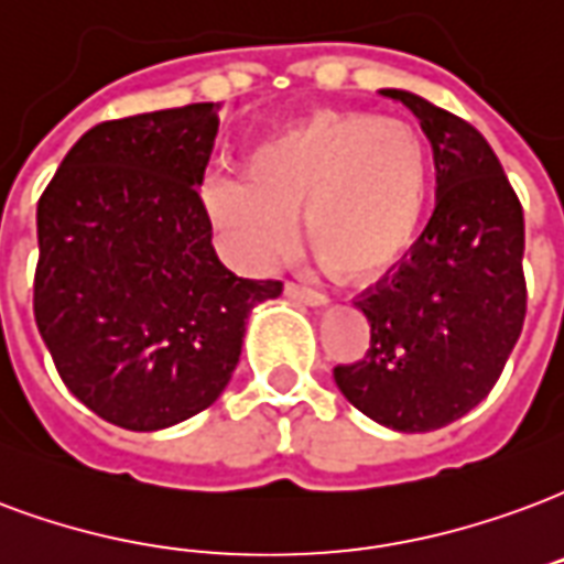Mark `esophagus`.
Instances as JSON below:
<instances>
[{
  "label": "esophagus",
  "instance_id": "obj_1",
  "mask_svg": "<svg viewBox=\"0 0 564 564\" xmlns=\"http://www.w3.org/2000/svg\"><path fill=\"white\" fill-rule=\"evenodd\" d=\"M283 290H286V295H290V299H299V302L311 304V307H319V304L328 302V295L319 293V290H314V286H304V283L290 281L286 286H283Z\"/></svg>",
  "mask_w": 564,
  "mask_h": 564
}]
</instances>
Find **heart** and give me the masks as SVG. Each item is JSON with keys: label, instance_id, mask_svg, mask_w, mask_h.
I'll return each mask as SVG.
<instances>
[{"label": "heart", "instance_id": "b5f03b06", "mask_svg": "<svg viewBox=\"0 0 564 564\" xmlns=\"http://www.w3.org/2000/svg\"><path fill=\"white\" fill-rule=\"evenodd\" d=\"M245 178L212 176L203 208L248 269L304 241L335 278L370 283L406 260L427 215L433 158L424 133L361 110H319L250 145Z\"/></svg>", "mask_w": 564, "mask_h": 564}]
</instances>
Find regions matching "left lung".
Listing matches in <instances>:
<instances>
[{
    "mask_svg": "<svg viewBox=\"0 0 564 564\" xmlns=\"http://www.w3.org/2000/svg\"><path fill=\"white\" fill-rule=\"evenodd\" d=\"M436 161V208L398 271L356 299L370 323L358 361L335 367L344 398L400 433H431L478 406L527 316L523 206L473 124L403 89Z\"/></svg>",
    "mask_w": 564,
    "mask_h": 564,
    "instance_id": "8db88e82",
    "label": "left lung"
}]
</instances>
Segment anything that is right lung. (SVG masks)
<instances>
[{
    "instance_id": "obj_1",
    "label": "right lung",
    "mask_w": 564,
    "mask_h": 564,
    "mask_svg": "<svg viewBox=\"0 0 564 564\" xmlns=\"http://www.w3.org/2000/svg\"><path fill=\"white\" fill-rule=\"evenodd\" d=\"M220 104L95 124L37 199L35 323L74 398L124 431L208 410L281 281L218 260L197 185Z\"/></svg>"
}]
</instances>
